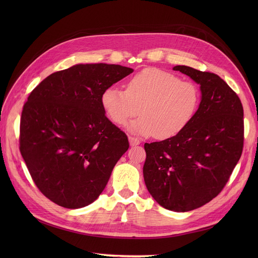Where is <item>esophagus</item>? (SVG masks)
Returning a JSON list of instances; mask_svg holds the SVG:
<instances>
[{"mask_svg":"<svg viewBox=\"0 0 258 258\" xmlns=\"http://www.w3.org/2000/svg\"><path fill=\"white\" fill-rule=\"evenodd\" d=\"M128 140H130V144H131V146H136V145H139V144H140V142H141L138 138H135V137H130V138H128Z\"/></svg>","mask_w":258,"mask_h":258,"instance_id":"obj_1","label":"esophagus"}]
</instances>
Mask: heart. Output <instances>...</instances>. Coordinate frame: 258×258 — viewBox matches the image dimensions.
<instances>
[{"mask_svg": "<svg viewBox=\"0 0 258 258\" xmlns=\"http://www.w3.org/2000/svg\"><path fill=\"white\" fill-rule=\"evenodd\" d=\"M200 101L198 86L173 73L147 68L135 74L126 90L116 86L106 88L100 97L105 115L114 123L128 125L132 133L168 139L182 132L192 119Z\"/></svg>", "mask_w": 258, "mask_h": 258, "instance_id": "obj_1", "label": "heart"}]
</instances>
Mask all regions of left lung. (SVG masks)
<instances>
[{
	"mask_svg": "<svg viewBox=\"0 0 258 258\" xmlns=\"http://www.w3.org/2000/svg\"><path fill=\"white\" fill-rule=\"evenodd\" d=\"M173 70L201 86V103L178 135L144 144L143 175L162 207L186 212L205 205L226 186L242 153L243 108L219 75L187 66Z\"/></svg>",
	"mask_w": 258,
	"mask_h": 258,
	"instance_id": "8db88e82",
	"label": "left lung"
}]
</instances>
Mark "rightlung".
Wrapping results in <instances>:
<instances>
[{"label": "right lung", "mask_w": 258, "mask_h": 258, "mask_svg": "<svg viewBox=\"0 0 258 258\" xmlns=\"http://www.w3.org/2000/svg\"><path fill=\"white\" fill-rule=\"evenodd\" d=\"M134 70L79 63L52 73L30 93L20 124V152L31 178L55 204L77 209L103 191L126 135L107 119L102 92Z\"/></svg>", "instance_id": "obj_1"}]
</instances>
